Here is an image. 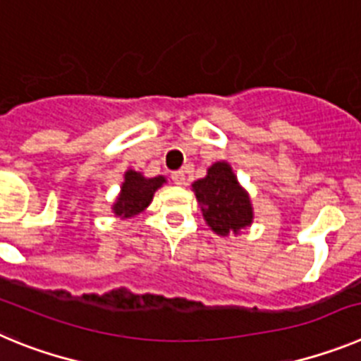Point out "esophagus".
I'll use <instances>...</instances> for the list:
<instances>
[{"label": "esophagus", "instance_id": "obj_1", "mask_svg": "<svg viewBox=\"0 0 361 361\" xmlns=\"http://www.w3.org/2000/svg\"><path fill=\"white\" fill-rule=\"evenodd\" d=\"M171 178H173V183L177 184V186H186V183H188L186 173H184L183 170L173 171V173H171Z\"/></svg>", "mask_w": 361, "mask_h": 361}]
</instances>
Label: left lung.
Wrapping results in <instances>:
<instances>
[{
	"label": "left lung",
	"instance_id": "1",
	"mask_svg": "<svg viewBox=\"0 0 361 361\" xmlns=\"http://www.w3.org/2000/svg\"><path fill=\"white\" fill-rule=\"evenodd\" d=\"M204 220L219 237L240 235L253 224L255 212L250 193L238 183L231 164L216 161L206 177L191 184Z\"/></svg>",
	"mask_w": 361,
	"mask_h": 361
}]
</instances>
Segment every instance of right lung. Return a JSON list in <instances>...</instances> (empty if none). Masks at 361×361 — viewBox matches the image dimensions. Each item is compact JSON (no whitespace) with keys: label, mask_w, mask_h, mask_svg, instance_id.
Here are the masks:
<instances>
[{"label":"right lung","mask_w":361,"mask_h":361,"mask_svg":"<svg viewBox=\"0 0 361 361\" xmlns=\"http://www.w3.org/2000/svg\"><path fill=\"white\" fill-rule=\"evenodd\" d=\"M164 175L145 177L141 171H135L130 168V170L124 171V180L121 184V191L116 202L111 204V212L116 213V216H119L121 220L133 219V216H137L148 208L155 191L164 186Z\"/></svg>","instance_id":"1"}]
</instances>
